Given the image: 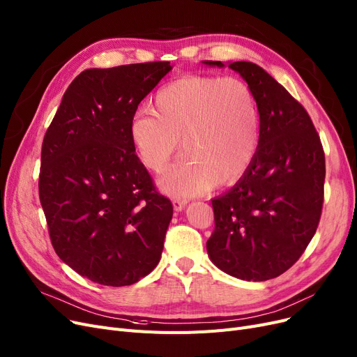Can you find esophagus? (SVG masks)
I'll return each instance as SVG.
<instances>
[{"label":"esophagus","mask_w":357,"mask_h":357,"mask_svg":"<svg viewBox=\"0 0 357 357\" xmlns=\"http://www.w3.org/2000/svg\"><path fill=\"white\" fill-rule=\"evenodd\" d=\"M187 204H188V200H185V199H175L174 200V206H175L176 212H181V210L185 208Z\"/></svg>","instance_id":"1"}]
</instances>
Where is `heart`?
I'll return each instance as SVG.
<instances>
[{
	"label": "heart",
	"mask_w": 357,
	"mask_h": 357,
	"mask_svg": "<svg viewBox=\"0 0 357 357\" xmlns=\"http://www.w3.org/2000/svg\"><path fill=\"white\" fill-rule=\"evenodd\" d=\"M129 138L144 166L162 174L179 149L185 151L163 178L167 192L191 197L238 179L260 141V112L250 85L236 76L185 75L153 97V112L138 109Z\"/></svg>",
	"instance_id": "obj_1"
}]
</instances>
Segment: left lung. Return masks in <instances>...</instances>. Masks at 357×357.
I'll use <instances>...</instances> for the list:
<instances>
[{
    "instance_id": "8db88e82",
    "label": "left lung",
    "mask_w": 357,
    "mask_h": 357,
    "mask_svg": "<svg viewBox=\"0 0 357 357\" xmlns=\"http://www.w3.org/2000/svg\"><path fill=\"white\" fill-rule=\"evenodd\" d=\"M228 68L255 92L260 141L243 178L212 200L215 229L207 253L235 278L268 281L294 265L319 225L325 153L306 109L268 72L250 61Z\"/></svg>"
}]
</instances>
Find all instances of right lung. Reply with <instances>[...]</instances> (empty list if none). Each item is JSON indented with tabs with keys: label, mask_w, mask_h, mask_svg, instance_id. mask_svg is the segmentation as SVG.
Masks as SVG:
<instances>
[{
	"label": "right lung",
	"mask_w": 357,
	"mask_h": 357,
	"mask_svg": "<svg viewBox=\"0 0 357 357\" xmlns=\"http://www.w3.org/2000/svg\"><path fill=\"white\" fill-rule=\"evenodd\" d=\"M169 61L88 69L64 92L41 150L39 200L57 256L92 282H138L160 261L174 215L129 138Z\"/></svg>",
	"instance_id": "obj_1"
}]
</instances>
